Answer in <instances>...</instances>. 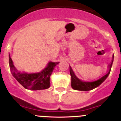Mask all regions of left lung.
<instances>
[{"label": "left lung", "mask_w": 121, "mask_h": 121, "mask_svg": "<svg viewBox=\"0 0 121 121\" xmlns=\"http://www.w3.org/2000/svg\"><path fill=\"white\" fill-rule=\"evenodd\" d=\"M113 57H114V55H113V56H112V61L109 64V70L107 73L96 80L82 81L78 79L75 76L72 69L70 66V73L71 77V87H73V89H74V90H82V91H87V90H92L96 87L99 86L102 82L105 81V80L107 78L109 74L112 65V63H113Z\"/></svg>", "instance_id": "8db88e82"}]
</instances>
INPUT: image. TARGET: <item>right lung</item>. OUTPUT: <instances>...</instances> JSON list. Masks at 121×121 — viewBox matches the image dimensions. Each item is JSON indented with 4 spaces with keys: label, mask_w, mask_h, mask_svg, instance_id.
I'll use <instances>...</instances> for the list:
<instances>
[{
    "label": "right lung",
    "mask_w": 121,
    "mask_h": 121,
    "mask_svg": "<svg viewBox=\"0 0 121 121\" xmlns=\"http://www.w3.org/2000/svg\"><path fill=\"white\" fill-rule=\"evenodd\" d=\"M58 63L50 62L47 67L41 72L28 74L17 71L9 56V67L13 76L25 89L32 90H43L50 87V76Z\"/></svg>",
    "instance_id": "1"
}]
</instances>
